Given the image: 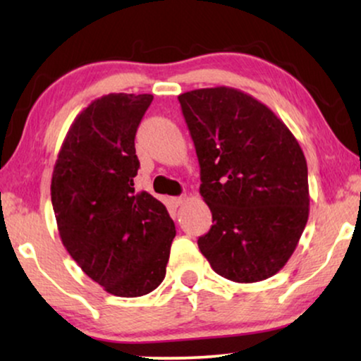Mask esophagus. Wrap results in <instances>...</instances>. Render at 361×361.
<instances>
[{"instance_id": "esophagus-1", "label": "esophagus", "mask_w": 361, "mask_h": 361, "mask_svg": "<svg viewBox=\"0 0 361 361\" xmlns=\"http://www.w3.org/2000/svg\"><path fill=\"white\" fill-rule=\"evenodd\" d=\"M185 202V197H172L171 199V204L174 205V207H179V205H182Z\"/></svg>"}]
</instances>
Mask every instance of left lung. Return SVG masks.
<instances>
[{
	"label": "left lung",
	"mask_w": 361,
	"mask_h": 361,
	"mask_svg": "<svg viewBox=\"0 0 361 361\" xmlns=\"http://www.w3.org/2000/svg\"><path fill=\"white\" fill-rule=\"evenodd\" d=\"M200 164L212 228L199 248L212 269L258 283L288 263L309 219L307 162L268 106L231 87L179 95Z\"/></svg>",
	"instance_id": "left-lung-1"
}]
</instances>
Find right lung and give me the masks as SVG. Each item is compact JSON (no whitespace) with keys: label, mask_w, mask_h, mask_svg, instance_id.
<instances>
[{"label":"right lung","mask_w":361,"mask_h":361,"mask_svg":"<svg viewBox=\"0 0 361 361\" xmlns=\"http://www.w3.org/2000/svg\"><path fill=\"white\" fill-rule=\"evenodd\" d=\"M151 102L147 93L97 98L68 128L52 172L62 245L88 278L120 298L162 283L176 236L166 207L133 180L135 136Z\"/></svg>","instance_id":"right-lung-1"}]
</instances>
